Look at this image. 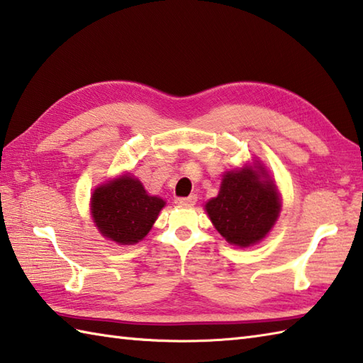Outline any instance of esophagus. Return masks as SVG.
Instances as JSON below:
<instances>
[{"label":"esophagus","mask_w":363,"mask_h":363,"mask_svg":"<svg viewBox=\"0 0 363 363\" xmlns=\"http://www.w3.org/2000/svg\"><path fill=\"white\" fill-rule=\"evenodd\" d=\"M174 203L177 206H186V208H189V206H194L196 203V195H190V196H182V198H176Z\"/></svg>","instance_id":"34e87169"}]
</instances>
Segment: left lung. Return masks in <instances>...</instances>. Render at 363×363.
I'll return each instance as SVG.
<instances>
[{
	"instance_id": "obj_1",
	"label": "left lung",
	"mask_w": 363,
	"mask_h": 363,
	"mask_svg": "<svg viewBox=\"0 0 363 363\" xmlns=\"http://www.w3.org/2000/svg\"><path fill=\"white\" fill-rule=\"evenodd\" d=\"M217 231L230 244L248 247L259 242L272 228L280 200L266 174L242 168L223 176L218 196L206 204Z\"/></svg>"
}]
</instances>
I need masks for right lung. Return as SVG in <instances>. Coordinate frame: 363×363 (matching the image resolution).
<instances>
[{"label": "right lung", "instance_id": "obj_1", "mask_svg": "<svg viewBox=\"0 0 363 363\" xmlns=\"http://www.w3.org/2000/svg\"><path fill=\"white\" fill-rule=\"evenodd\" d=\"M165 201L151 196L138 179L123 176L97 187L91 198L94 223L105 238L121 245L143 239Z\"/></svg>", "mask_w": 363, "mask_h": 363}]
</instances>
